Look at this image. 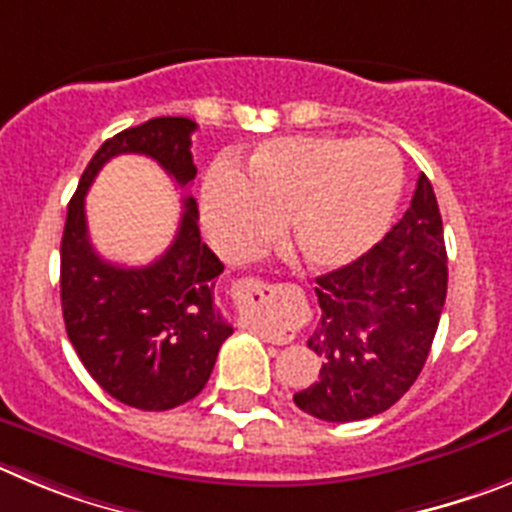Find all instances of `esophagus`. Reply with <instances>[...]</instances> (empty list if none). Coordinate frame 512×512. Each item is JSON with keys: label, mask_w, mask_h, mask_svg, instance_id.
Here are the masks:
<instances>
[{"label": "esophagus", "mask_w": 512, "mask_h": 512, "mask_svg": "<svg viewBox=\"0 0 512 512\" xmlns=\"http://www.w3.org/2000/svg\"><path fill=\"white\" fill-rule=\"evenodd\" d=\"M247 285H255L257 288V280H245ZM262 336H265L267 342H273V344H288L293 336H296V331L293 329H275V331H262Z\"/></svg>", "instance_id": "esophagus-1"}]
</instances>
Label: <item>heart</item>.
<instances>
[{"label": "heart", "instance_id": "heart-1", "mask_svg": "<svg viewBox=\"0 0 512 512\" xmlns=\"http://www.w3.org/2000/svg\"><path fill=\"white\" fill-rule=\"evenodd\" d=\"M403 186L388 142L285 137L252 153L245 178L219 168L201 193L211 239L229 255H252L278 234L303 265L334 270L385 234Z\"/></svg>", "mask_w": 512, "mask_h": 512}]
</instances>
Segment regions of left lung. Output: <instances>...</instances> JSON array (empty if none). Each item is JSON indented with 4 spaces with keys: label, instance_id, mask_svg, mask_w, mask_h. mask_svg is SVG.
I'll return each instance as SVG.
<instances>
[{
    "label": "left lung",
    "instance_id": "left-lung-1",
    "mask_svg": "<svg viewBox=\"0 0 512 512\" xmlns=\"http://www.w3.org/2000/svg\"><path fill=\"white\" fill-rule=\"evenodd\" d=\"M446 280L444 224L421 173L403 219L365 255L316 278L321 321L308 349L319 354L321 372L293 395L298 408L347 423L398 403L426 365Z\"/></svg>",
    "mask_w": 512,
    "mask_h": 512
}]
</instances>
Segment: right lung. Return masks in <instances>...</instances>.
I'll list each match as a JSON object with an SVG mask.
<instances>
[{"label":"right lung","mask_w":512,"mask_h":512,"mask_svg":"<svg viewBox=\"0 0 512 512\" xmlns=\"http://www.w3.org/2000/svg\"><path fill=\"white\" fill-rule=\"evenodd\" d=\"M186 117H155L96 150L66 214L61 239V306L68 339L89 375L119 403L170 411L204 390L232 326L214 306L224 265L201 242L196 199H183L173 245L145 267L101 260L89 242L84 196L117 155H147L181 188L196 178Z\"/></svg>","instance_id":"right-lung-1"}]
</instances>
